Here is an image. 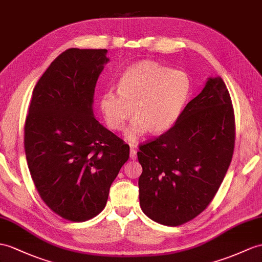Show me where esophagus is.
<instances>
[{
	"mask_svg": "<svg viewBox=\"0 0 262 262\" xmlns=\"http://www.w3.org/2000/svg\"><path fill=\"white\" fill-rule=\"evenodd\" d=\"M130 158L132 160L137 159V144L135 143H130Z\"/></svg>",
	"mask_w": 262,
	"mask_h": 262,
	"instance_id": "obj_1",
	"label": "esophagus"
}]
</instances>
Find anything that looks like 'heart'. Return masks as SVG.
I'll list each match as a JSON object with an SVG mask.
<instances>
[{
	"label": "heart",
	"instance_id": "heart-1",
	"mask_svg": "<svg viewBox=\"0 0 262 262\" xmlns=\"http://www.w3.org/2000/svg\"><path fill=\"white\" fill-rule=\"evenodd\" d=\"M189 76L153 61H140L127 68L118 82V93L107 91L100 99V109L106 124L122 130L133 121L125 137L135 141L149 130L160 135L176 123L188 100Z\"/></svg>",
	"mask_w": 262,
	"mask_h": 262
}]
</instances>
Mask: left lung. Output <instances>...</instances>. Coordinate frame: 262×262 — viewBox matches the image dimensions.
<instances>
[{"label":"left lung","mask_w":262,"mask_h":262,"mask_svg":"<svg viewBox=\"0 0 262 262\" xmlns=\"http://www.w3.org/2000/svg\"><path fill=\"white\" fill-rule=\"evenodd\" d=\"M139 198L153 221L180 226L212 201L234 148V113L220 76L209 78L173 126L139 146Z\"/></svg>","instance_id":"left-lung-1"}]
</instances>
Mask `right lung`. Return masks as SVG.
<instances>
[{
	"label": "right lung",
	"instance_id": "obj_1",
	"mask_svg": "<svg viewBox=\"0 0 262 262\" xmlns=\"http://www.w3.org/2000/svg\"><path fill=\"white\" fill-rule=\"evenodd\" d=\"M107 50L69 49L51 63L32 94L24 148L42 200L62 218L85 221L104 209L130 148L94 118Z\"/></svg>",
	"mask_w": 262,
	"mask_h": 262
}]
</instances>
